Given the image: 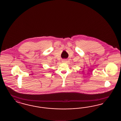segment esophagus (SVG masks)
<instances>
[{
  "label": "esophagus",
  "instance_id": "34e87169",
  "mask_svg": "<svg viewBox=\"0 0 121 121\" xmlns=\"http://www.w3.org/2000/svg\"><path fill=\"white\" fill-rule=\"evenodd\" d=\"M67 61V60L66 59H63L62 60V63H66Z\"/></svg>",
  "mask_w": 121,
  "mask_h": 121
}]
</instances>
